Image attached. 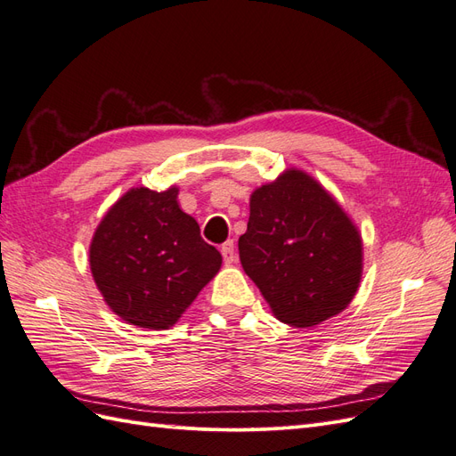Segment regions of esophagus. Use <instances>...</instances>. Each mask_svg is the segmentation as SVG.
Listing matches in <instances>:
<instances>
[{"instance_id":"34e87169","label":"esophagus","mask_w":456,"mask_h":456,"mask_svg":"<svg viewBox=\"0 0 456 456\" xmlns=\"http://www.w3.org/2000/svg\"><path fill=\"white\" fill-rule=\"evenodd\" d=\"M220 253H223L226 265H233V262H236V247H233L232 240H228L223 247H220Z\"/></svg>"}]
</instances>
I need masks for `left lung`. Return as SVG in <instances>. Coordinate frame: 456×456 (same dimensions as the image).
<instances>
[{
  "label": "left lung",
  "mask_w": 456,
  "mask_h": 456,
  "mask_svg": "<svg viewBox=\"0 0 456 456\" xmlns=\"http://www.w3.org/2000/svg\"><path fill=\"white\" fill-rule=\"evenodd\" d=\"M249 209L240 260L280 322L315 327L350 305L363 273L362 233L312 175L285 169L253 191Z\"/></svg>",
  "instance_id": "left-lung-1"
}]
</instances>
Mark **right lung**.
Masks as SVG:
<instances>
[{"label": "right lung", "instance_id": "1", "mask_svg": "<svg viewBox=\"0 0 456 456\" xmlns=\"http://www.w3.org/2000/svg\"><path fill=\"white\" fill-rule=\"evenodd\" d=\"M178 188L126 191L102 216L89 245L93 280L123 322L173 327L223 266L178 205Z\"/></svg>", "mask_w": 456, "mask_h": 456}]
</instances>
